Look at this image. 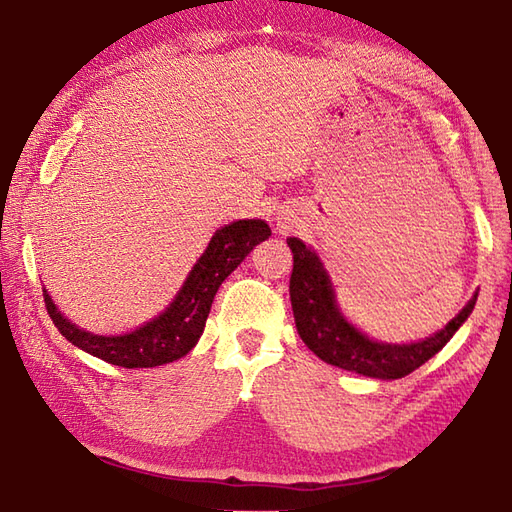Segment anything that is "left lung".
Segmentation results:
<instances>
[{
    "mask_svg": "<svg viewBox=\"0 0 512 512\" xmlns=\"http://www.w3.org/2000/svg\"><path fill=\"white\" fill-rule=\"evenodd\" d=\"M288 246L294 255L290 301L301 340L323 362L364 377L399 379L417 371L445 347L478 301V294H473L456 318L425 340L406 344L373 340L340 312L334 283L314 248L305 246L299 237H288Z\"/></svg>",
    "mask_w": 512,
    "mask_h": 512,
    "instance_id": "8db88e82",
    "label": "left lung"
}]
</instances>
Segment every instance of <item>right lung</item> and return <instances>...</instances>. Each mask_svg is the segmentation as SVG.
<instances>
[{"label":"right lung","instance_id":"obj_1","mask_svg":"<svg viewBox=\"0 0 512 512\" xmlns=\"http://www.w3.org/2000/svg\"><path fill=\"white\" fill-rule=\"evenodd\" d=\"M270 227L264 220H235L224 224L209 240L205 253L198 257L194 268L189 270L181 290L176 292L172 303L141 327L126 331L120 336H98L80 329L67 320L52 296H45L47 314L54 320L58 331L74 344L115 366L124 368H152L181 360L196 347L198 338L205 331L207 316L211 310L222 281L242 264L253 248L268 240Z\"/></svg>","mask_w":512,"mask_h":512}]
</instances>
